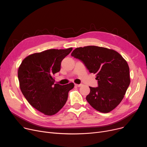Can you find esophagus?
<instances>
[{
    "label": "esophagus",
    "instance_id": "esophagus-1",
    "mask_svg": "<svg viewBox=\"0 0 147 147\" xmlns=\"http://www.w3.org/2000/svg\"><path fill=\"white\" fill-rule=\"evenodd\" d=\"M75 86L77 87H80L82 86V84H75Z\"/></svg>",
    "mask_w": 147,
    "mask_h": 147
}]
</instances>
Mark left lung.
Returning a JSON list of instances; mask_svg holds the SVG:
<instances>
[{
  "label": "left lung",
  "mask_w": 147,
  "mask_h": 147,
  "mask_svg": "<svg viewBox=\"0 0 147 147\" xmlns=\"http://www.w3.org/2000/svg\"><path fill=\"white\" fill-rule=\"evenodd\" d=\"M71 56L82 61L90 73L96 74L98 87H89L86 99L96 110H114L122 101L130 83L126 61L113 49L96 46L76 48Z\"/></svg>",
  "instance_id": "obj_1"
}]
</instances>
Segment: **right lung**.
Returning <instances> with one entry per match:
<instances>
[{
    "label": "right lung",
    "mask_w": 147,
    "mask_h": 147,
    "mask_svg": "<svg viewBox=\"0 0 147 147\" xmlns=\"http://www.w3.org/2000/svg\"><path fill=\"white\" fill-rule=\"evenodd\" d=\"M73 48L52 49L34 53L22 60L18 69L20 88L28 103L46 115L57 113L64 107L73 83L60 85L53 75L59 72L61 63Z\"/></svg>",
    "instance_id": "obj_1"
}]
</instances>
